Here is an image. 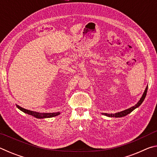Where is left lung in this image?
<instances>
[{"instance_id": "left-lung-1", "label": "left lung", "mask_w": 157, "mask_h": 157, "mask_svg": "<svg viewBox=\"0 0 157 157\" xmlns=\"http://www.w3.org/2000/svg\"><path fill=\"white\" fill-rule=\"evenodd\" d=\"M147 86L146 87V89L145 90L144 93H143L141 98H140V100L139 101V102H138L137 104L135 105L134 106H133V107H130L129 109H126V110L121 111V112H118V113H114V114H113V113H111V114H109V113H103V114H105V116H109V117H115V118H118V117H123V116H127V114L131 113L133 110H134L136 108L139 107V106L142 104V102H143V100H144L146 96V94H147Z\"/></svg>"}]
</instances>
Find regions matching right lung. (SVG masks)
Wrapping results in <instances>:
<instances>
[{
    "instance_id": "right-lung-1",
    "label": "right lung",
    "mask_w": 157,
    "mask_h": 157,
    "mask_svg": "<svg viewBox=\"0 0 157 157\" xmlns=\"http://www.w3.org/2000/svg\"><path fill=\"white\" fill-rule=\"evenodd\" d=\"M17 107L21 111H22L23 112L25 113H28L29 115H32L35 117L37 118H51V117H54L58 116L60 113L59 112L57 113H39V112H35V111H33L30 110L25 109H23L22 107H19L18 105H17Z\"/></svg>"
}]
</instances>
